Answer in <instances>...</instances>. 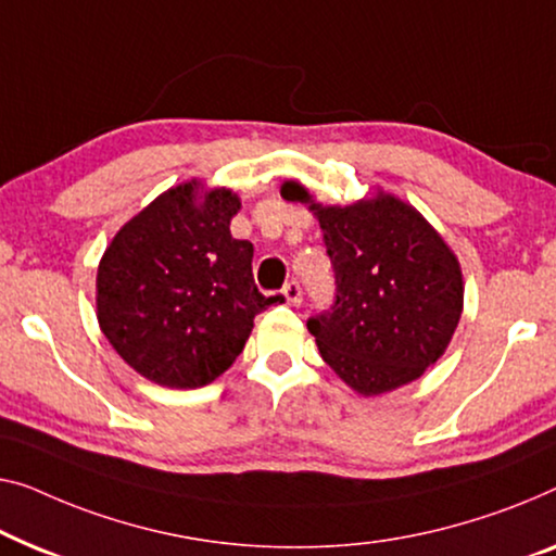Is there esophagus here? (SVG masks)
Instances as JSON below:
<instances>
[{"label": "esophagus", "instance_id": "34e87169", "mask_svg": "<svg viewBox=\"0 0 556 556\" xmlns=\"http://www.w3.org/2000/svg\"><path fill=\"white\" fill-rule=\"evenodd\" d=\"M283 295H286V301L291 303V305H301V301H303L301 283H298V280H291V283H286L283 286Z\"/></svg>", "mask_w": 556, "mask_h": 556}]
</instances>
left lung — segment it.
Here are the masks:
<instances>
[{
  "instance_id": "8db88e82",
  "label": "left lung",
  "mask_w": 556,
  "mask_h": 556,
  "mask_svg": "<svg viewBox=\"0 0 556 556\" xmlns=\"http://www.w3.org/2000/svg\"><path fill=\"white\" fill-rule=\"evenodd\" d=\"M280 195L311 203L333 265V305L308 318L326 364L364 396L416 381L444 356L464 308L462 268L444 238L386 192L324 207L288 180Z\"/></svg>"
}]
</instances>
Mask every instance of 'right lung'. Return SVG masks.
I'll use <instances>...</instances> for the list:
<instances>
[{
	"mask_svg": "<svg viewBox=\"0 0 556 556\" xmlns=\"http://www.w3.org/2000/svg\"><path fill=\"white\" fill-rule=\"evenodd\" d=\"M236 192L182 182L125 223L98 268V320L125 364L200 389L240 356L253 318L283 295L253 280V243L230 236Z\"/></svg>",
	"mask_w": 556,
	"mask_h": 556,
	"instance_id": "add662e5",
	"label": "right lung"
}]
</instances>
